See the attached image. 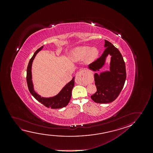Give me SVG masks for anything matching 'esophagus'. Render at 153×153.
<instances>
[{
    "label": "esophagus",
    "instance_id": "obj_1",
    "mask_svg": "<svg viewBox=\"0 0 153 153\" xmlns=\"http://www.w3.org/2000/svg\"><path fill=\"white\" fill-rule=\"evenodd\" d=\"M87 76V70H82L81 71H78L76 75V80L77 79H85Z\"/></svg>",
    "mask_w": 153,
    "mask_h": 153
}]
</instances>
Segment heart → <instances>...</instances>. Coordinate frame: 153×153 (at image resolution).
I'll list each match as a JSON object with an SVG mask.
<instances>
[{"mask_svg":"<svg viewBox=\"0 0 153 153\" xmlns=\"http://www.w3.org/2000/svg\"><path fill=\"white\" fill-rule=\"evenodd\" d=\"M99 53L98 49L96 47L82 46L74 48L71 55L74 61H79L85 59L86 64H91L97 58Z\"/></svg>","mask_w":153,"mask_h":153,"instance_id":"heart-1","label":"heart"}]
</instances>
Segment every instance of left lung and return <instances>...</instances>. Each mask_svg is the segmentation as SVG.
<instances>
[{
    "label": "left lung",
    "mask_w": 153,
    "mask_h": 153,
    "mask_svg": "<svg viewBox=\"0 0 153 153\" xmlns=\"http://www.w3.org/2000/svg\"><path fill=\"white\" fill-rule=\"evenodd\" d=\"M105 49L102 54L88 68L93 71H99L104 66L107 57L111 56L109 70L94 73L95 85L97 91L91 98L99 103H107L116 99L123 88L126 82V65L119 51L111 42L105 40Z\"/></svg>",
    "instance_id": "8db88e82"
}]
</instances>
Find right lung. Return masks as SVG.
<instances>
[{"mask_svg":"<svg viewBox=\"0 0 153 153\" xmlns=\"http://www.w3.org/2000/svg\"><path fill=\"white\" fill-rule=\"evenodd\" d=\"M44 45L39 48L38 50L34 53L33 56L30 59L27 67V87L31 94L37 100L41 103L42 104L48 108H50L51 109H59L62 108L67 105L69 101L71 100V91L74 86L75 77L73 78L71 81L67 83L62 90L59 92L56 96L51 97H41L36 92L34 89V85L32 81V65L36 54L42 50Z\"/></svg>","mask_w":153,"mask_h":153,"instance_id":"obj_1","label":"right lung"}]
</instances>
